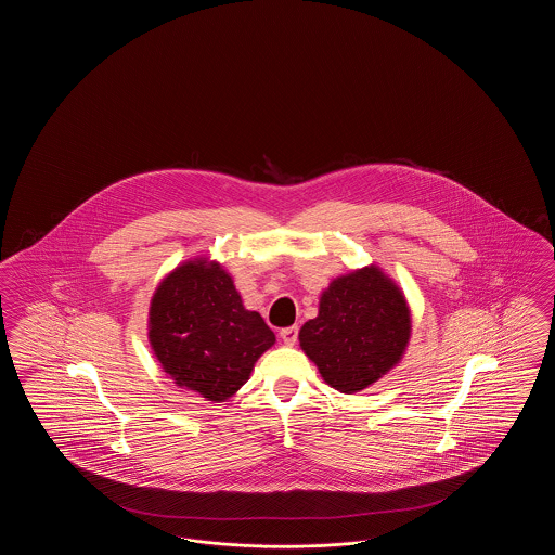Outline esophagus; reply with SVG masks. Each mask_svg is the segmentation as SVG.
<instances>
[{
  "mask_svg": "<svg viewBox=\"0 0 555 555\" xmlns=\"http://www.w3.org/2000/svg\"><path fill=\"white\" fill-rule=\"evenodd\" d=\"M297 335H299V328L297 326H287L281 331V339L287 345H293L297 341Z\"/></svg>",
  "mask_w": 555,
  "mask_h": 555,
  "instance_id": "obj_1",
  "label": "esophagus"
}]
</instances>
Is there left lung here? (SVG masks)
Instances as JSON below:
<instances>
[{
  "label": "left lung",
  "instance_id": "1",
  "mask_svg": "<svg viewBox=\"0 0 555 555\" xmlns=\"http://www.w3.org/2000/svg\"><path fill=\"white\" fill-rule=\"evenodd\" d=\"M410 339V310L378 268L339 276L320 297V310L299 331V344L322 378L356 393L396 366Z\"/></svg>",
  "mask_w": 555,
  "mask_h": 555
}]
</instances>
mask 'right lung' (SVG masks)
<instances>
[{"mask_svg": "<svg viewBox=\"0 0 555 555\" xmlns=\"http://www.w3.org/2000/svg\"><path fill=\"white\" fill-rule=\"evenodd\" d=\"M274 333L243 308L233 279L218 264L193 260L154 293L150 344L164 372L208 401H224L247 383Z\"/></svg>", "mask_w": 555, "mask_h": 555, "instance_id": "obj_1", "label": "right lung"}]
</instances>
